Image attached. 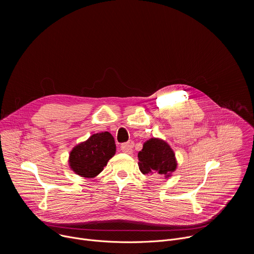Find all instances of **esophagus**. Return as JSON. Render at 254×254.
I'll return each mask as SVG.
<instances>
[{"label": "esophagus", "instance_id": "1", "mask_svg": "<svg viewBox=\"0 0 254 254\" xmlns=\"http://www.w3.org/2000/svg\"><path fill=\"white\" fill-rule=\"evenodd\" d=\"M132 148H133V142H132V141L124 142V143L121 144V150H122L124 153H127V154H131Z\"/></svg>", "mask_w": 254, "mask_h": 254}]
</instances>
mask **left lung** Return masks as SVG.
<instances>
[{"mask_svg": "<svg viewBox=\"0 0 254 254\" xmlns=\"http://www.w3.org/2000/svg\"><path fill=\"white\" fill-rule=\"evenodd\" d=\"M137 157L138 168L143 175L158 173L169 176L177 167L174 152L162 139L151 138L144 142Z\"/></svg>", "mask_w": 254, "mask_h": 254, "instance_id": "obj_1", "label": "left lung"}]
</instances>
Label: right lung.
<instances>
[{
    "instance_id": "add662e5",
    "label": "right lung",
    "mask_w": 254,
    "mask_h": 254,
    "mask_svg": "<svg viewBox=\"0 0 254 254\" xmlns=\"http://www.w3.org/2000/svg\"><path fill=\"white\" fill-rule=\"evenodd\" d=\"M115 154L116 143L114 136L108 131L94 133L86 141L72 150L69 164L77 175L93 178L103 170Z\"/></svg>"
}]
</instances>
